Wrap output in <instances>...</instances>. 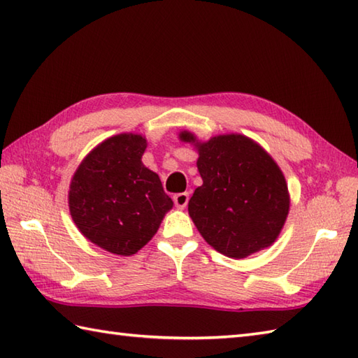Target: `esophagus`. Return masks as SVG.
I'll list each match as a JSON object with an SVG mask.
<instances>
[{"label": "esophagus", "mask_w": 358, "mask_h": 358, "mask_svg": "<svg viewBox=\"0 0 358 358\" xmlns=\"http://www.w3.org/2000/svg\"><path fill=\"white\" fill-rule=\"evenodd\" d=\"M187 201H189V194H187V192H180V194H175V195H173L175 206L180 208V209L186 208Z\"/></svg>", "instance_id": "1"}]
</instances>
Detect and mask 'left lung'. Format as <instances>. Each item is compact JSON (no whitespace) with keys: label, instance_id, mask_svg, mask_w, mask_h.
Returning a JSON list of instances; mask_svg holds the SVG:
<instances>
[{"label":"left lung","instance_id":"1","mask_svg":"<svg viewBox=\"0 0 358 358\" xmlns=\"http://www.w3.org/2000/svg\"><path fill=\"white\" fill-rule=\"evenodd\" d=\"M195 143L203 185L189 200V215L209 245L227 257L245 258L271 246L289 212L286 180L280 167L245 135H218Z\"/></svg>","mask_w":358,"mask_h":358}]
</instances>
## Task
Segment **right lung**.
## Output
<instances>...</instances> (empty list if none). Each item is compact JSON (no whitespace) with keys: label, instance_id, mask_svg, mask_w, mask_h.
Here are the masks:
<instances>
[{"label":"right lung","instance_id":"1","mask_svg":"<svg viewBox=\"0 0 358 358\" xmlns=\"http://www.w3.org/2000/svg\"><path fill=\"white\" fill-rule=\"evenodd\" d=\"M141 135L121 134L106 140L75 172L69 208L81 234L117 255H132L158 231L172 208L155 172L141 163Z\"/></svg>","mask_w":358,"mask_h":358}]
</instances>
